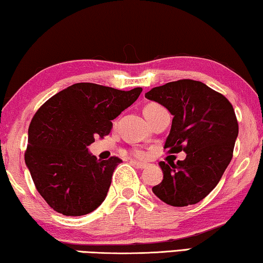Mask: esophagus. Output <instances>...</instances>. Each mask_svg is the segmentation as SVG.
I'll return each instance as SVG.
<instances>
[{"instance_id": "34e87169", "label": "esophagus", "mask_w": 263, "mask_h": 263, "mask_svg": "<svg viewBox=\"0 0 263 263\" xmlns=\"http://www.w3.org/2000/svg\"><path fill=\"white\" fill-rule=\"evenodd\" d=\"M133 164H135L138 169H145V167L147 166L146 163H142V162H133Z\"/></svg>"}]
</instances>
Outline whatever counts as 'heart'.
<instances>
[{
  "label": "heart",
  "instance_id": "1",
  "mask_svg": "<svg viewBox=\"0 0 263 263\" xmlns=\"http://www.w3.org/2000/svg\"><path fill=\"white\" fill-rule=\"evenodd\" d=\"M159 108H162V106H160V105H158V104H148L144 108V116L146 117L148 115H151V113H154L155 111H157V109H159ZM132 154H133V156H136L137 158H145V157H146L145 151L139 150V148H136V150H133Z\"/></svg>",
  "mask_w": 263,
  "mask_h": 263
}]
</instances>
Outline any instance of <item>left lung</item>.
Returning a JSON list of instances; mask_svg holds the SVG:
<instances>
[{
    "instance_id": "obj_1",
    "label": "left lung",
    "mask_w": 263,
    "mask_h": 263,
    "mask_svg": "<svg viewBox=\"0 0 263 263\" xmlns=\"http://www.w3.org/2000/svg\"><path fill=\"white\" fill-rule=\"evenodd\" d=\"M174 116L164 148L184 151V160L160 162L163 181L154 194L172 206L196 204L217 185L233 158L238 135L230 101L201 81L182 79L145 93Z\"/></svg>"
}]
</instances>
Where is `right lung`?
Here are the masks:
<instances>
[{"label": "right lung", "mask_w": 263, "mask_h": 263, "mask_svg": "<svg viewBox=\"0 0 263 263\" xmlns=\"http://www.w3.org/2000/svg\"><path fill=\"white\" fill-rule=\"evenodd\" d=\"M142 91V87L120 91L79 82L37 109L28 128L25 162L39 194L53 210L65 216H81L104 202L121 159H97L87 146L97 137L108 135L112 120Z\"/></svg>", "instance_id": "add662e5"}]
</instances>
